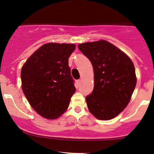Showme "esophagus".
<instances>
[{
	"label": "esophagus",
	"instance_id": "obj_1",
	"mask_svg": "<svg viewBox=\"0 0 154 154\" xmlns=\"http://www.w3.org/2000/svg\"><path fill=\"white\" fill-rule=\"evenodd\" d=\"M80 82H81V80H77V86H79V85H80Z\"/></svg>",
	"mask_w": 154,
	"mask_h": 154
}]
</instances>
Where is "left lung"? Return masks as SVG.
Returning <instances> with one entry per match:
<instances>
[{"instance_id": "1", "label": "left lung", "mask_w": 154, "mask_h": 154, "mask_svg": "<svg viewBox=\"0 0 154 154\" xmlns=\"http://www.w3.org/2000/svg\"><path fill=\"white\" fill-rule=\"evenodd\" d=\"M78 48L94 69V90L85 97L88 110L98 119H113L126 108L136 87L134 63L106 40L80 43Z\"/></svg>"}]
</instances>
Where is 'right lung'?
<instances>
[{
  "instance_id": "1",
  "label": "right lung",
  "mask_w": 154,
  "mask_h": 154,
  "mask_svg": "<svg viewBox=\"0 0 154 154\" xmlns=\"http://www.w3.org/2000/svg\"><path fill=\"white\" fill-rule=\"evenodd\" d=\"M75 45L49 43L35 51L23 66L22 89L33 109L48 119L66 111L75 92L69 57Z\"/></svg>"
}]
</instances>
